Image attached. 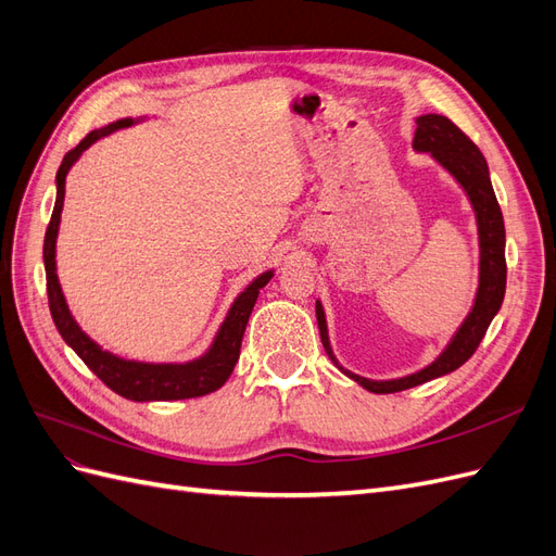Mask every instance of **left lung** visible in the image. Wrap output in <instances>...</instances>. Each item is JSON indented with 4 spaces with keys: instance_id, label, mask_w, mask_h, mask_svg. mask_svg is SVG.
<instances>
[{
    "instance_id": "1",
    "label": "left lung",
    "mask_w": 556,
    "mask_h": 556,
    "mask_svg": "<svg viewBox=\"0 0 556 556\" xmlns=\"http://www.w3.org/2000/svg\"><path fill=\"white\" fill-rule=\"evenodd\" d=\"M415 123H417V129H415L413 148L417 153H431V157L462 185L470 206L476 211L478 241H480V282H478L473 308H470L462 327L452 336V341L445 345L441 355L435 357L429 366H425L422 371H415L410 376L394 378V380H368L343 368L339 359L333 357V350L329 345L325 308L319 301H315L319 339H323L329 359L339 366L348 378H352L357 384H362L364 390L374 394H392L401 390H410V387L457 371L464 362L473 357V352L484 339L486 327L492 325L494 315L503 304V294H506V274H508L506 227H503V213L492 188L486 160L482 157L480 148L470 141L466 134L450 121V117L427 113V115H419Z\"/></svg>"
}]
</instances>
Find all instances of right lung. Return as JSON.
<instances>
[{
  "instance_id": "add662e5",
  "label": "right lung",
  "mask_w": 556,
  "mask_h": 556,
  "mask_svg": "<svg viewBox=\"0 0 556 556\" xmlns=\"http://www.w3.org/2000/svg\"><path fill=\"white\" fill-rule=\"evenodd\" d=\"M139 121H131V117H123V121L111 123L109 127L90 131L86 139H83L74 150L64 155L55 182H58V199L53 215H50V223L46 229L43 239V264H46V290H48V306L50 315H53V323L76 355L86 362L90 371L102 380L115 394H121L129 401H178V399H194L204 396L227 382L231 376L233 366L239 362L241 355V341L243 331L248 325V317L255 308V301L260 296V290L264 285L274 278V271H264L252 280L248 288L233 301L225 323L217 329L213 345L206 350V355L199 359L185 362V364H148V362H131L113 355L109 350L99 348L90 336L78 327L74 315L66 306L60 280H58V266H55V241H58V229H60V215L64 204V182L66 174H70L72 164L83 155V150H88L94 141H99L106 134L137 125Z\"/></svg>"
}]
</instances>
